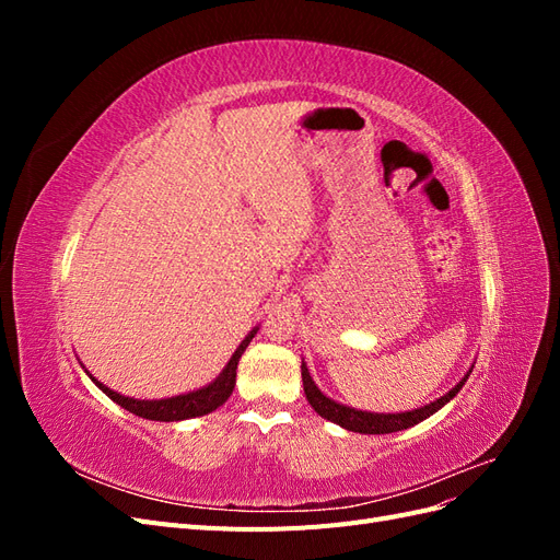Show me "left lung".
Here are the masks:
<instances>
[{
    "mask_svg": "<svg viewBox=\"0 0 560 560\" xmlns=\"http://www.w3.org/2000/svg\"><path fill=\"white\" fill-rule=\"evenodd\" d=\"M467 376L460 383H457L451 389V393H446L442 399H436V401H432L428 406H422V409L406 411V413H366V411H354V409H350V406H343V404H336L329 397L322 395L319 389H317V385L313 383L306 364L301 366L303 393H306V399L311 401L313 409L322 418L336 422V425H341V428H346L350 432H360V434H389V432H399V430L418 425L420 420L430 418L434 411L442 409L446 401H451L457 393H460V387L465 385Z\"/></svg>",
    "mask_w": 560,
    "mask_h": 560,
    "instance_id": "8db88e82",
    "label": "left lung"
}]
</instances>
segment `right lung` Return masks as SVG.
<instances>
[{
	"mask_svg": "<svg viewBox=\"0 0 560 560\" xmlns=\"http://www.w3.org/2000/svg\"><path fill=\"white\" fill-rule=\"evenodd\" d=\"M252 331L245 341L241 343V348L233 352V358L229 360L226 369L219 374V378L214 383H210L208 387L196 389V393L189 395H179V397H171V399H156V401H140V399H130L114 393L107 385H103L100 381L93 378V383L103 389V393L114 399L118 406H124L126 411L147 418V420H161V422H175V420H186V418H196V416H206L212 413L217 406H222L231 393H233V385H235V369H238V360L241 354L245 352L247 343L254 338Z\"/></svg>",
	"mask_w": 560,
	"mask_h": 560,
	"instance_id": "obj_1",
	"label": "right lung"
}]
</instances>
